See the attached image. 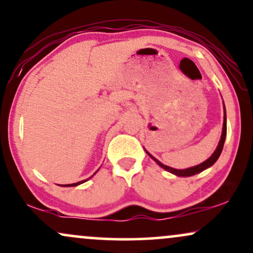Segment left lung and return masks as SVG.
Listing matches in <instances>:
<instances>
[{
    "mask_svg": "<svg viewBox=\"0 0 253 253\" xmlns=\"http://www.w3.org/2000/svg\"><path fill=\"white\" fill-rule=\"evenodd\" d=\"M223 108H224V116H223V129H222L221 139H219L218 145H217V147H216V150L214 151V153H212V155L209 157L208 159L205 160V162H203V163L199 164V165H196V166L188 167V169H173V167L164 165L163 163H160L158 159L155 158V157L151 155V153L147 152L146 150H145V152L150 156V158L155 160V162L158 164V165L162 167V169L167 170V172L172 173V174H174L176 176H182V178H186V176L195 175V174H198V173L202 172V170L209 169V167H211L212 165H214V164L216 163V160L218 159V157L221 156V152H222V150H223V145H224V142H225V137H227V113H225L224 102H223Z\"/></svg>",
    "mask_w": 253,
    "mask_h": 253,
    "instance_id": "1",
    "label": "left lung"
}]
</instances>
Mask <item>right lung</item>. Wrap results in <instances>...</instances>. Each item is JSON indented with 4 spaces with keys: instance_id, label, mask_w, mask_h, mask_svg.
<instances>
[{
    "instance_id": "add662e5",
    "label": "right lung",
    "mask_w": 253,
    "mask_h": 253,
    "mask_svg": "<svg viewBox=\"0 0 253 253\" xmlns=\"http://www.w3.org/2000/svg\"><path fill=\"white\" fill-rule=\"evenodd\" d=\"M96 172H97V170H96ZM96 172H95V173H96ZM95 173H94V174H95ZM94 174H93V175H94ZM93 175H91V176H93ZM91 176H90V178H91ZM90 178H88V179H86V180H83V181L75 182V183H70V185H62V187H75V186H79V185H81V183L86 182L87 180H89Z\"/></svg>"
}]
</instances>
